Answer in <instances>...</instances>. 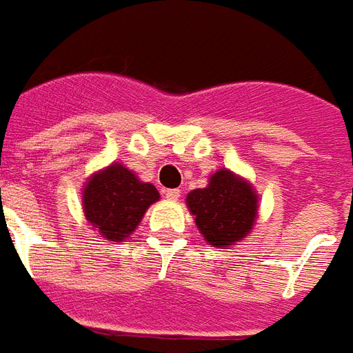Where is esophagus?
Instances as JSON below:
<instances>
[{
    "label": "esophagus",
    "mask_w": 353,
    "mask_h": 353,
    "mask_svg": "<svg viewBox=\"0 0 353 353\" xmlns=\"http://www.w3.org/2000/svg\"><path fill=\"white\" fill-rule=\"evenodd\" d=\"M165 194L168 200H177L181 196V192H179V188H168V190H165Z\"/></svg>",
    "instance_id": "34e87169"
}]
</instances>
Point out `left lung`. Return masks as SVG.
Here are the masks:
<instances>
[{
  "mask_svg": "<svg viewBox=\"0 0 353 353\" xmlns=\"http://www.w3.org/2000/svg\"><path fill=\"white\" fill-rule=\"evenodd\" d=\"M198 230L211 246L228 248L248 236L257 216V194L246 179L233 172H214L205 188L187 196Z\"/></svg>",
  "mask_w": 353,
  "mask_h": 353,
  "instance_id": "1",
  "label": "left lung"
}]
</instances>
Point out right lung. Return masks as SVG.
Returning <instances> with one entry per match:
<instances>
[{
    "mask_svg": "<svg viewBox=\"0 0 353 353\" xmlns=\"http://www.w3.org/2000/svg\"><path fill=\"white\" fill-rule=\"evenodd\" d=\"M159 198L152 183H142L125 166L112 163L85 183L83 211L88 224L98 228L103 239L122 242L137 230L148 207Z\"/></svg>",
    "mask_w": 353,
    "mask_h": 353,
    "instance_id": "1",
    "label": "right lung"
}]
</instances>
